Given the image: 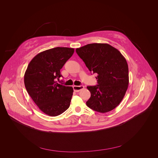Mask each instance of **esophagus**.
I'll return each mask as SVG.
<instances>
[{"mask_svg":"<svg viewBox=\"0 0 158 158\" xmlns=\"http://www.w3.org/2000/svg\"><path fill=\"white\" fill-rule=\"evenodd\" d=\"M73 90L75 92H79V91H81L82 89H84V86H73Z\"/></svg>","mask_w":158,"mask_h":158,"instance_id":"34e87169","label":"esophagus"}]
</instances>
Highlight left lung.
<instances>
[{"label": "left lung", "mask_w": 158, "mask_h": 158, "mask_svg": "<svg viewBox=\"0 0 158 158\" xmlns=\"http://www.w3.org/2000/svg\"><path fill=\"white\" fill-rule=\"evenodd\" d=\"M76 52L89 70L97 73V85L87 86L91 97L86 105L105 113L115 109L123 100L129 85V68L119 51L106 43H91Z\"/></svg>", "instance_id": "8db88e82"}]
</instances>
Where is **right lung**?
Returning a JSON list of instances; mask_svg holds the SVG:
<instances>
[{
	"label": "right lung",
	"instance_id": "obj_1",
	"mask_svg": "<svg viewBox=\"0 0 158 158\" xmlns=\"http://www.w3.org/2000/svg\"><path fill=\"white\" fill-rule=\"evenodd\" d=\"M74 48H53L39 53L29 62L24 75L27 91L39 108L56 116L69 107L72 87L58 84L60 69L72 57Z\"/></svg>",
	"mask_w": 158,
	"mask_h": 158
}]
</instances>
